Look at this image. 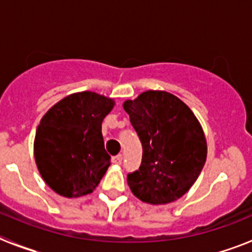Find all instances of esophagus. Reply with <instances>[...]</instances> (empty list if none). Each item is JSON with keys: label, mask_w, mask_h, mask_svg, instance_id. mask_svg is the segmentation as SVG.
I'll return each instance as SVG.
<instances>
[{"label": "esophagus", "mask_w": 252, "mask_h": 252, "mask_svg": "<svg viewBox=\"0 0 252 252\" xmlns=\"http://www.w3.org/2000/svg\"><path fill=\"white\" fill-rule=\"evenodd\" d=\"M112 161L115 162V164H121V162H122V155H116V157H113Z\"/></svg>", "instance_id": "esophagus-1"}]
</instances>
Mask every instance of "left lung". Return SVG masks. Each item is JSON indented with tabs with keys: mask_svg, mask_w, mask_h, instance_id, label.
Segmentation results:
<instances>
[{
	"mask_svg": "<svg viewBox=\"0 0 252 252\" xmlns=\"http://www.w3.org/2000/svg\"><path fill=\"white\" fill-rule=\"evenodd\" d=\"M142 145L139 170L127 174L131 192L142 202L166 204L186 194L207 158L203 130L178 97L148 91L124 103Z\"/></svg>",
	"mask_w": 252,
	"mask_h": 252,
	"instance_id": "1",
	"label": "left lung"
}]
</instances>
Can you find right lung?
I'll return each instance as SVG.
<instances>
[{
	"label": "right lung",
	"instance_id": "1",
	"mask_svg": "<svg viewBox=\"0 0 252 252\" xmlns=\"http://www.w3.org/2000/svg\"><path fill=\"white\" fill-rule=\"evenodd\" d=\"M113 104L104 95L79 92L58 102L41 119L35 135V161L58 194L81 197L99 184L111 164L102 121Z\"/></svg>",
	"mask_w": 252,
	"mask_h": 252
}]
</instances>
